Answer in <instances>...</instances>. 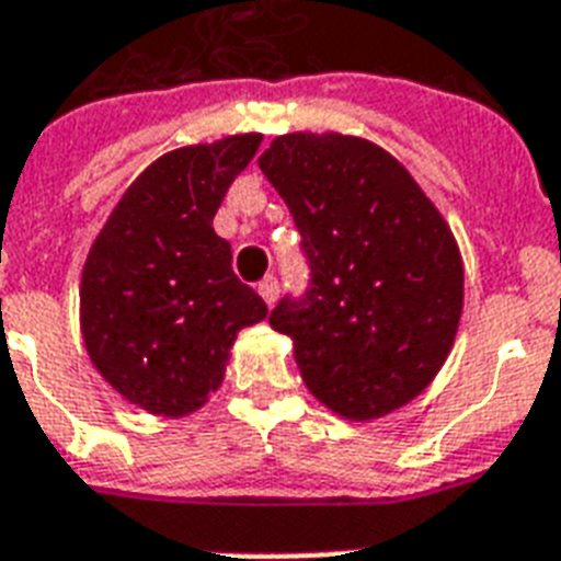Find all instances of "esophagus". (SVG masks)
<instances>
[{
	"label": "esophagus",
	"instance_id": "34e87169",
	"mask_svg": "<svg viewBox=\"0 0 561 561\" xmlns=\"http://www.w3.org/2000/svg\"><path fill=\"white\" fill-rule=\"evenodd\" d=\"M259 296L265 299L267 308H273V305H276V299H279V282L273 279V276H267V279L259 282Z\"/></svg>",
	"mask_w": 561,
	"mask_h": 561
}]
</instances>
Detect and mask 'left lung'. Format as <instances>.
Instances as JSON below:
<instances>
[{"label": "left lung", "instance_id": "obj_1", "mask_svg": "<svg viewBox=\"0 0 561 561\" xmlns=\"http://www.w3.org/2000/svg\"><path fill=\"white\" fill-rule=\"evenodd\" d=\"M259 167L311 262L302 302L282 299L271 313L308 391L348 421L407 407L435 380L461 322L463 262L446 218L366 138L290 131Z\"/></svg>", "mask_w": 561, "mask_h": 561}]
</instances>
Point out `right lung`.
Instances as JSON below:
<instances>
[{
  "label": "right lung",
  "instance_id": "obj_1",
  "mask_svg": "<svg viewBox=\"0 0 561 561\" xmlns=\"http://www.w3.org/2000/svg\"><path fill=\"white\" fill-rule=\"evenodd\" d=\"M262 135H227L161 154L91 241L80 276V334L91 366L126 403L163 417L202 409L221 386L241 328L267 305L233 273L213 230L225 193Z\"/></svg>",
  "mask_w": 561,
  "mask_h": 561
}]
</instances>
